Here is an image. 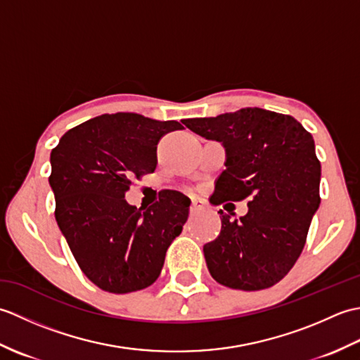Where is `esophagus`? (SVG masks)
<instances>
[{
	"label": "esophagus",
	"instance_id": "34e87169",
	"mask_svg": "<svg viewBox=\"0 0 360 360\" xmlns=\"http://www.w3.org/2000/svg\"><path fill=\"white\" fill-rule=\"evenodd\" d=\"M202 209H204V204H202L201 201L193 200V201H192V205H190V213H196V212H200V210H202Z\"/></svg>",
	"mask_w": 360,
	"mask_h": 360
}]
</instances>
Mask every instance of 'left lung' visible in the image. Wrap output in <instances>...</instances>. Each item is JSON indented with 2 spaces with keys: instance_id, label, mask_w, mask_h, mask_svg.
Returning <instances> with one entry per match:
<instances>
[{
  "instance_id": "obj_1",
  "label": "left lung",
  "mask_w": 360,
  "mask_h": 360,
  "mask_svg": "<svg viewBox=\"0 0 360 360\" xmlns=\"http://www.w3.org/2000/svg\"><path fill=\"white\" fill-rule=\"evenodd\" d=\"M182 124L226 148V170L217 179L210 202L250 196L249 210L240 221L218 212L221 232L204 246L210 275L232 289L274 286L300 257L320 204L322 170L311 133L292 116L263 108Z\"/></svg>"
}]
</instances>
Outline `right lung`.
<instances>
[{"mask_svg":"<svg viewBox=\"0 0 360 360\" xmlns=\"http://www.w3.org/2000/svg\"><path fill=\"white\" fill-rule=\"evenodd\" d=\"M174 129H182L176 120L102 114L65 133L51 153L57 224L83 274L108 292L153 285L188 218L190 200L176 190L148 209L125 200L133 178L155 172L158 142Z\"/></svg>","mask_w":360,"mask_h":360,"instance_id":"obj_1","label":"right lung"}]
</instances>
